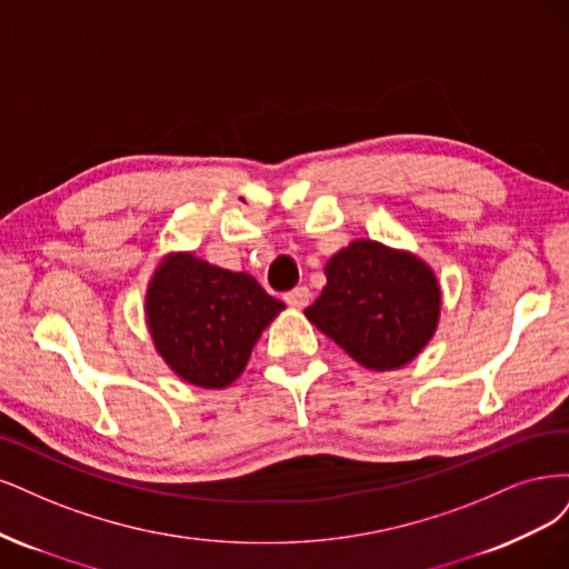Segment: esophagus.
Returning a JSON list of instances; mask_svg holds the SVG:
<instances>
[{
  "label": "esophagus",
  "mask_w": 569,
  "mask_h": 569,
  "mask_svg": "<svg viewBox=\"0 0 569 569\" xmlns=\"http://www.w3.org/2000/svg\"><path fill=\"white\" fill-rule=\"evenodd\" d=\"M283 300H286L292 309H305V307L309 305V290H307L305 286H300V288H292V290H288V292H286Z\"/></svg>",
  "instance_id": "34e87169"
}]
</instances>
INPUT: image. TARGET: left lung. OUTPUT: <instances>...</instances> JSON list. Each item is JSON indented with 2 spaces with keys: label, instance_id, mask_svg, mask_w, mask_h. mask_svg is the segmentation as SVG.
I'll return each instance as SVG.
<instances>
[{
  "label": "left lung",
  "instance_id": "left-lung-1",
  "mask_svg": "<svg viewBox=\"0 0 569 569\" xmlns=\"http://www.w3.org/2000/svg\"><path fill=\"white\" fill-rule=\"evenodd\" d=\"M323 271L326 286L305 317L366 369H401L435 336L442 290L413 252L359 238Z\"/></svg>",
  "mask_w": 569,
  "mask_h": 569
}]
</instances>
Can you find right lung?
Instances as JSON below:
<instances>
[{"label":"right lung","instance_id":"add662e5","mask_svg":"<svg viewBox=\"0 0 569 569\" xmlns=\"http://www.w3.org/2000/svg\"><path fill=\"white\" fill-rule=\"evenodd\" d=\"M286 305L246 271L170 252L146 290V326L164 363L196 388L219 390L243 373L254 342Z\"/></svg>","mask_w":569,"mask_h":569}]
</instances>
